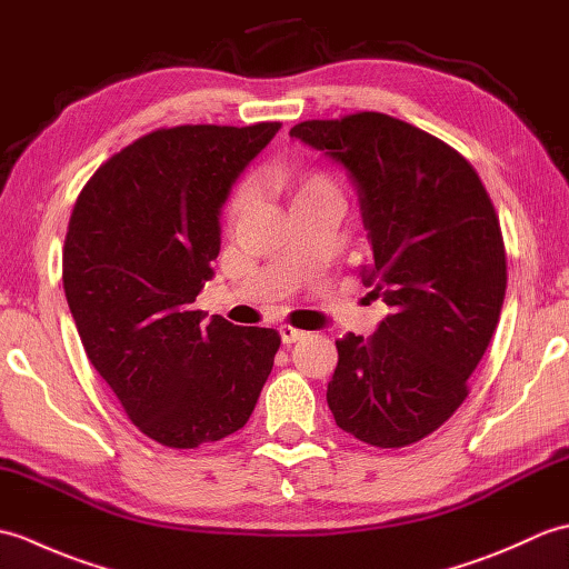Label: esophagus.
Segmentation results:
<instances>
[{
  "instance_id": "1",
  "label": "esophagus",
  "mask_w": 569,
  "mask_h": 569,
  "mask_svg": "<svg viewBox=\"0 0 569 569\" xmlns=\"http://www.w3.org/2000/svg\"><path fill=\"white\" fill-rule=\"evenodd\" d=\"M278 332H281L283 345H293V342L303 340V337H306L303 330H296V328H291V325H281V328H278Z\"/></svg>"
}]
</instances>
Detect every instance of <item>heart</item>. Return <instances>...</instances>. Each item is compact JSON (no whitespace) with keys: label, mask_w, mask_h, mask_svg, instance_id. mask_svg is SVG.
<instances>
[{"label":"heart","mask_w":569,"mask_h":569,"mask_svg":"<svg viewBox=\"0 0 569 569\" xmlns=\"http://www.w3.org/2000/svg\"><path fill=\"white\" fill-rule=\"evenodd\" d=\"M281 186L288 202H291V208L303 202L322 200V198H337L335 180L325 171H320V168H291V171H286L281 176ZM249 204H251V186L239 183L224 204L227 220L237 222L239 217L249 210Z\"/></svg>","instance_id":"b5f03b06"}]
</instances>
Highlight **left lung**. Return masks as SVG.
<instances>
[{
    "label": "left lung",
    "instance_id": "1",
    "mask_svg": "<svg viewBox=\"0 0 569 569\" xmlns=\"http://www.w3.org/2000/svg\"><path fill=\"white\" fill-rule=\"evenodd\" d=\"M291 137L352 176L371 241L361 276L391 308L371 337L335 342V422L381 450L420 442L465 403L499 325L509 278L499 214L462 153L396 117L308 119Z\"/></svg>",
    "mask_w": 569,
    "mask_h": 569
}]
</instances>
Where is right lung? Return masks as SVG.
Returning <instances> with one entry per match:
<instances>
[{"label": "right lung", "instance_id": "1", "mask_svg": "<svg viewBox=\"0 0 569 569\" xmlns=\"http://www.w3.org/2000/svg\"><path fill=\"white\" fill-rule=\"evenodd\" d=\"M281 122L156 129L84 183L63 244V288L84 355L129 420L196 450L247 426L281 337L202 322L196 298L220 253V208Z\"/></svg>", "mask_w": 569, "mask_h": 569}]
</instances>
